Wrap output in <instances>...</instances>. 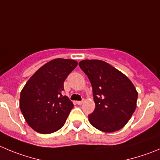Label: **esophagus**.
Returning a JSON list of instances; mask_svg holds the SVG:
<instances>
[{"instance_id": "1", "label": "esophagus", "mask_w": 160, "mask_h": 160, "mask_svg": "<svg viewBox=\"0 0 160 160\" xmlns=\"http://www.w3.org/2000/svg\"><path fill=\"white\" fill-rule=\"evenodd\" d=\"M83 99L82 101H77V105H81V104H83Z\"/></svg>"}]
</instances>
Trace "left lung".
Instances as JSON below:
<instances>
[{
    "mask_svg": "<svg viewBox=\"0 0 160 160\" xmlns=\"http://www.w3.org/2000/svg\"><path fill=\"white\" fill-rule=\"evenodd\" d=\"M79 65L92 83L95 109L88 115L90 123L105 132L123 128L137 107L138 93L131 80L100 60H83Z\"/></svg>",
    "mask_w": 160,
    "mask_h": 160,
    "instance_id": "1",
    "label": "left lung"
}]
</instances>
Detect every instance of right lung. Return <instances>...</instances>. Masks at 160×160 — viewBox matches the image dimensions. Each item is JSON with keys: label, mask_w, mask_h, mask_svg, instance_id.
<instances>
[{"label": "right lung", "mask_w": 160, "mask_h": 160, "mask_svg": "<svg viewBox=\"0 0 160 160\" xmlns=\"http://www.w3.org/2000/svg\"><path fill=\"white\" fill-rule=\"evenodd\" d=\"M77 64L74 60H52L38 68L22 89L20 110L35 131L52 133L65 125L73 103L62 95L64 82Z\"/></svg>", "instance_id": "1"}]
</instances>
